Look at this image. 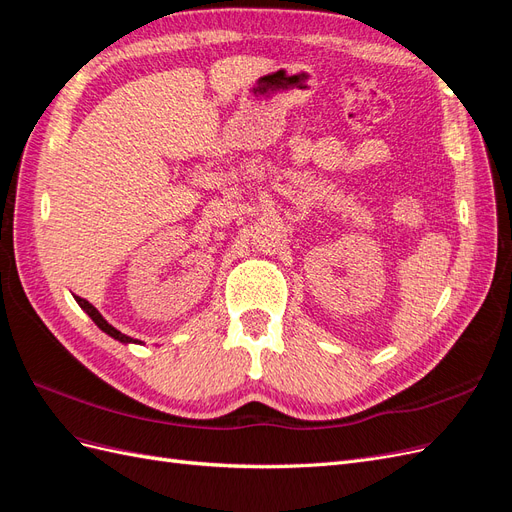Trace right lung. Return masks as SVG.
I'll list each match as a JSON object with an SVG mask.
<instances>
[{"label": "right lung", "instance_id": "1", "mask_svg": "<svg viewBox=\"0 0 512 512\" xmlns=\"http://www.w3.org/2000/svg\"><path fill=\"white\" fill-rule=\"evenodd\" d=\"M74 299H76V303L81 305L83 312L98 324V329L104 331L106 335H111L113 339H117V342H121V344H143V342H138V339H132V337H128V335H123L121 331H117V329L113 327V324H108V322L104 320V316H102V314L98 312V309H96L94 305H91L89 301H85V299H81V297H74Z\"/></svg>", "mask_w": 512, "mask_h": 512}]
</instances>
